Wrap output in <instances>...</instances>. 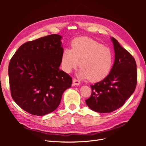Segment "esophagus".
I'll use <instances>...</instances> for the list:
<instances>
[{"label": "esophagus", "mask_w": 146, "mask_h": 146, "mask_svg": "<svg viewBox=\"0 0 146 146\" xmlns=\"http://www.w3.org/2000/svg\"><path fill=\"white\" fill-rule=\"evenodd\" d=\"M80 81L78 80H76V79H74V80H73V85L74 86H78V85H80Z\"/></svg>", "instance_id": "esophagus-1"}]
</instances>
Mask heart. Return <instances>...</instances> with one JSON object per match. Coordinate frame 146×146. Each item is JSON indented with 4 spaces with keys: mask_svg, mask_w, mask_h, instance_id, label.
Returning a JSON list of instances; mask_svg holds the SVG:
<instances>
[{
    "mask_svg": "<svg viewBox=\"0 0 146 146\" xmlns=\"http://www.w3.org/2000/svg\"><path fill=\"white\" fill-rule=\"evenodd\" d=\"M113 63V54L108 47L87 37L75 39L71 50L64 48L61 57V68L69 74L79 65V78L98 82L107 77Z\"/></svg>",
    "mask_w": 146,
    "mask_h": 146,
    "instance_id": "b5f03b06",
    "label": "heart"
}]
</instances>
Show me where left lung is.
<instances>
[{"label": "left lung", "mask_w": 146, "mask_h": 146, "mask_svg": "<svg viewBox=\"0 0 146 146\" xmlns=\"http://www.w3.org/2000/svg\"><path fill=\"white\" fill-rule=\"evenodd\" d=\"M114 62L108 76L91 85L92 93L86 104L94 111L111 113L125 104L133 94L137 83L136 63L130 53L111 37Z\"/></svg>", "instance_id": "8db88e82"}]
</instances>
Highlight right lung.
<instances>
[{
  "mask_svg": "<svg viewBox=\"0 0 146 146\" xmlns=\"http://www.w3.org/2000/svg\"><path fill=\"white\" fill-rule=\"evenodd\" d=\"M62 36L54 34L22 45L8 66L13 99L24 111L36 116L52 113L72 80L60 69Z\"/></svg>",
  "mask_w": 146,
  "mask_h": 146,
  "instance_id": "obj_1",
  "label": "right lung"
}]
</instances>
